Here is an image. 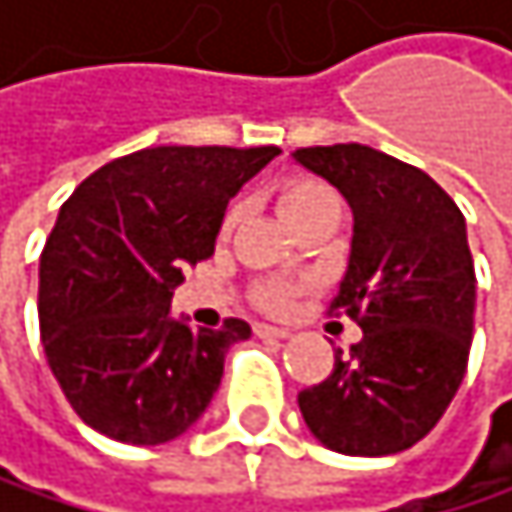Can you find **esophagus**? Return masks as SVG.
<instances>
[{
    "label": "esophagus",
    "mask_w": 512,
    "mask_h": 512,
    "mask_svg": "<svg viewBox=\"0 0 512 512\" xmlns=\"http://www.w3.org/2000/svg\"><path fill=\"white\" fill-rule=\"evenodd\" d=\"M254 334H258V338H264V341H282V338H288V331H285V328L264 325V322L254 325Z\"/></svg>",
    "instance_id": "esophagus-1"
}]
</instances>
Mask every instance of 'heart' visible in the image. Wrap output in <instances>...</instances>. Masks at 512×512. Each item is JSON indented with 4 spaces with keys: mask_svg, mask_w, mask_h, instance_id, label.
Here are the masks:
<instances>
[{
    "mask_svg": "<svg viewBox=\"0 0 512 512\" xmlns=\"http://www.w3.org/2000/svg\"><path fill=\"white\" fill-rule=\"evenodd\" d=\"M276 205L282 211V218L298 230L316 218H325V214H338V196L328 184H322L319 178H285L279 187H276ZM239 221V208H230L221 221V239H227L233 233ZM294 294H298V285L291 282H282V279H267L254 288V301H258L264 310L270 313H285L294 301Z\"/></svg>",
    "mask_w": 512,
    "mask_h": 512,
    "instance_id": "1",
    "label": "heart"
}]
</instances>
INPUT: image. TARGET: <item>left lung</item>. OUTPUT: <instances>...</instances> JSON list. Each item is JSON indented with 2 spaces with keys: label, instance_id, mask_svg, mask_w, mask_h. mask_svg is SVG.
Instances as JSON below:
<instances>
[{
  "label": "left lung",
  "instance_id": "left-lung-1",
  "mask_svg": "<svg viewBox=\"0 0 512 512\" xmlns=\"http://www.w3.org/2000/svg\"><path fill=\"white\" fill-rule=\"evenodd\" d=\"M353 208V242L331 316L362 341L322 384L298 393L310 433L356 458L421 442L455 399L473 341L476 273L467 224L421 168L362 144L294 150Z\"/></svg>",
  "mask_w": 512,
  "mask_h": 512
}]
</instances>
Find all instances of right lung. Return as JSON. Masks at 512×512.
I'll use <instances>...</instances> for the list:
<instances>
[{
    "label": "right lung",
    "instance_id": "obj_1",
    "mask_svg": "<svg viewBox=\"0 0 512 512\" xmlns=\"http://www.w3.org/2000/svg\"><path fill=\"white\" fill-rule=\"evenodd\" d=\"M279 147H150L113 159L61 205L39 258V331L76 415L131 445L190 430L221 387L245 319L193 331L171 316L184 273L214 254L227 202Z\"/></svg>",
    "mask_w": 512,
    "mask_h": 512
}]
</instances>
